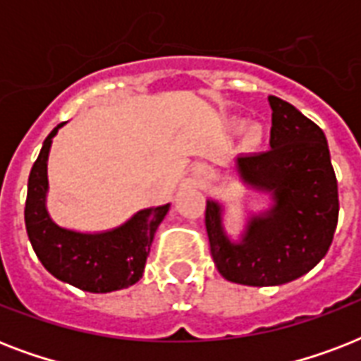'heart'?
<instances>
[{
    "mask_svg": "<svg viewBox=\"0 0 361 361\" xmlns=\"http://www.w3.org/2000/svg\"><path fill=\"white\" fill-rule=\"evenodd\" d=\"M260 138H262V130H260V127L252 125V127H249V129H247L245 140L249 146H257L258 142H260Z\"/></svg>",
    "mask_w": 361,
    "mask_h": 361,
    "instance_id": "heart-1",
    "label": "heart"
}]
</instances>
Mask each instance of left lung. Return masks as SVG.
<instances>
[{"label":"left lung","mask_w":361,"mask_h":361,"mask_svg":"<svg viewBox=\"0 0 361 361\" xmlns=\"http://www.w3.org/2000/svg\"><path fill=\"white\" fill-rule=\"evenodd\" d=\"M271 106L269 149L236 159L241 180L274 206L251 215L240 241L223 226V206L206 202V231L219 274L247 286L285 285L324 258L339 217L337 180L319 125L283 99Z\"/></svg>","instance_id":"8db88e82"}]
</instances>
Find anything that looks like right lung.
Returning <instances> with one entry per match:
<instances>
[{"label": "right lung", "instance_id": "add662e5", "mask_svg": "<svg viewBox=\"0 0 361 361\" xmlns=\"http://www.w3.org/2000/svg\"><path fill=\"white\" fill-rule=\"evenodd\" d=\"M65 123L42 142L33 163L25 198V231L41 264L56 277L86 292L104 294L135 285L144 274L157 226L170 204L136 212L127 223L106 232H76L56 225L47 209L48 153L52 138Z\"/></svg>", "mask_w": 361, "mask_h": 361}]
</instances>
